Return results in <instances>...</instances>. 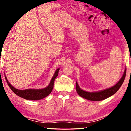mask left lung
I'll list each match as a JSON object with an SVG mask.
<instances>
[{"label":"left lung","mask_w":131,"mask_h":131,"mask_svg":"<svg viewBox=\"0 0 131 131\" xmlns=\"http://www.w3.org/2000/svg\"><path fill=\"white\" fill-rule=\"evenodd\" d=\"M126 69H125L124 74H123L122 78L121 79V80L115 85L108 89H105V90L101 91H99V92H86V91H83L82 89H80L78 83L76 82V91L80 96H82V97L85 98L86 100H90V101H98L105 100L106 98H108L109 96L113 95L115 94L119 90L122 85V83H123V81H124L125 76H126Z\"/></svg>","instance_id":"1"}]
</instances>
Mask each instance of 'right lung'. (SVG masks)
I'll return each mask as SVG.
<instances>
[{"label":"right lung","mask_w":131,"mask_h":131,"mask_svg":"<svg viewBox=\"0 0 131 131\" xmlns=\"http://www.w3.org/2000/svg\"><path fill=\"white\" fill-rule=\"evenodd\" d=\"M59 69H58L55 71V74L53 75V78H52L51 81L50 82L49 85L48 86H47L45 88L40 89H26V90H19L14 88L9 83L8 80L5 76V79H6V82L10 89L15 93L16 95L18 96H20V97L24 98L26 100H41L42 98H45L48 95L51 94L52 90L53 87V83H54V81L55 78L58 76V71Z\"/></svg>","instance_id":"right-lung-1"}]
</instances>
